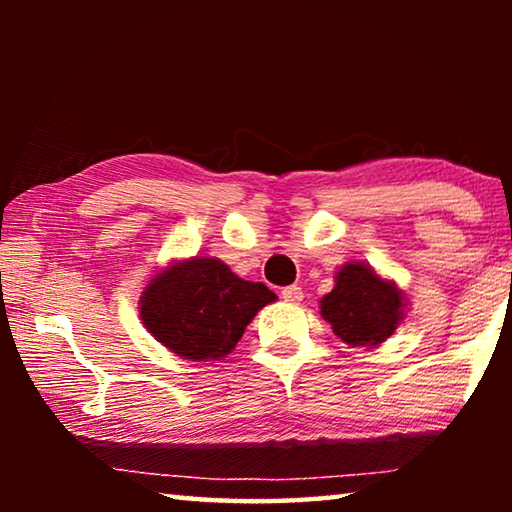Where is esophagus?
<instances>
[{"label":"esophagus","instance_id":"esophagus-1","mask_svg":"<svg viewBox=\"0 0 512 512\" xmlns=\"http://www.w3.org/2000/svg\"><path fill=\"white\" fill-rule=\"evenodd\" d=\"M282 298L284 302H289V305H298V302H302V298H305V293H302L300 287H287L282 289Z\"/></svg>","mask_w":512,"mask_h":512}]
</instances>
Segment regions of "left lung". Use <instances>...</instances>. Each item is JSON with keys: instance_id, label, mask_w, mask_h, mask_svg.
Listing matches in <instances>:
<instances>
[{"instance_id": "obj_1", "label": "left lung", "mask_w": 512, "mask_h": 512, "mask_svg": "<svg viewBox=\"0 0 512 512\" xmlns=\"http://www.w3.org/2000/svg\"><path fill=\"white\" fill-rule=\"evenodd\" d=\"M404 311V291L363 262L343 264L334 289L320 300V316L332 325L334 334L363 348L384 343L404 320Z\"/></svg>"}]
</instances>
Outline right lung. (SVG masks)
Segmentation results:
<instances>
[{
  "instance_id": "add662e5",
  "label": "right lung",
  "mask_w": 512,
  "mask_h": 512,
  "mask_svg": "<svg viewBox=\"0 0 512 512\" xmlns=\"http://www.w3.org/2000/svg\"><path fill=\"white\" fill-rule=\"evenodd\" d=\"M277 296L241 280L216 257H189L155 273L140 296V318L180 359L219 361L235 350L257 311Z\"/></svg>"
}]
</instances>
